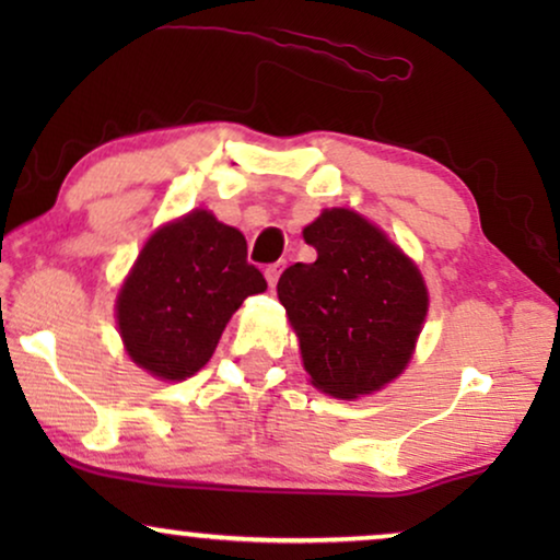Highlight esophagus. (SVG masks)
<instances>
[{"mask_svg": "<svg viewBox=\"0 0 560 560\" xmlns=\"http://www.w3.org/2000/svg\"><path fill=\"white\" fill-rule=\"evenodd\" d=\"M280 272H282V262H272V265L265 267V278H267V282H270V288L278 285Z\"/></svg>", "mask_w": 560, "mask_h": 560, "instance_id": "34e87169", "label": "esophagus"}]
</instances>
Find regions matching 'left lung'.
<instances>
[{
    "label": "left lung",
    "instance_id": "8db88e82",
    "mask_svg": "<svg viewBox=\"0 0 560 560\" xmlns=\"http://www.w3.org/2000/svg\"><path fill=\"white\" fill-rule=\"evenodd\" d=\"M316 262L280 275L278 298L311 382L334 397L370 395L410 362L428 311L418 267L377 226L331 209L303 229Z\"/></svg>",
    "mask_w": 560,
    "mask_h": 560
}]
</instances>
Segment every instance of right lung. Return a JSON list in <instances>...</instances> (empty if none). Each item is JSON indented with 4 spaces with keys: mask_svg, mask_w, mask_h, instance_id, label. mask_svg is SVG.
Returning <instances> with one entry per match:
<instances>
[{
    "mask_svg": "<svg viewBox=\"0 0 560 560\" xmlns=\"http://www.w3.org/2000/svg\"><path fill=\"white\" fill-rule=\"evenodd\" d=\"M265 288L242 232L190 211L158 229L137 257L119 290V334L142 370L186 380L209 362L244 298Z\"/></svg>",
    "mask_w": 560,
    "mask_h": 560,
    "instance_id": "obj_1",
    "label": "right lung"
}]
</instances>
